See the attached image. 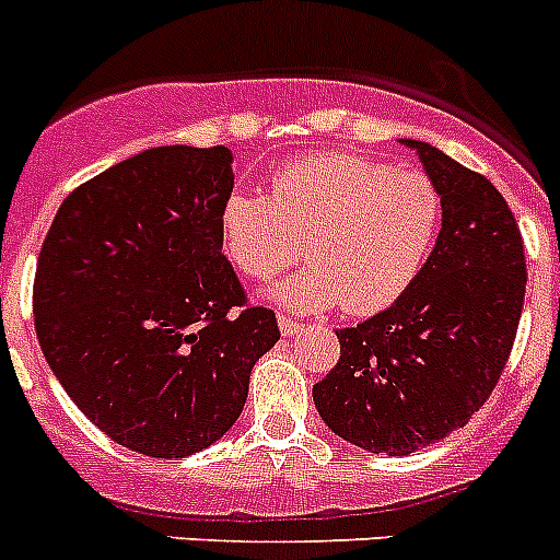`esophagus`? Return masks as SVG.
Returning a JSON list of instances; mask_svg holds the SVG:
<instances>
[{
	"label": "esophagus",
	"mask_w": 560,
	"mask_h": 560,
	"mask_svg": "<svg viewBox=\"0 0 560 560\" xmlns=\"http://www.w3.org/2000/svg\"><path fill=\"white\" fill-rule=\"evenodd\" d=\"M277 325H280V332H283V336H294V332H300V322L296 319H291V316H280V319H277Z\"/></svg>",
	"instance_id": "obj_1"
}]
</instances>
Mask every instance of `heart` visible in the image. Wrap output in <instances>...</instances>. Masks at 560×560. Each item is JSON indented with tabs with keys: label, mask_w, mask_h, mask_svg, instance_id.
Wrapping results in <instances>:
<instances>
[{
	"label": "heart",
	"mask_w": 560,
	"mask_h": 560,
	"mask_svg": "<svg viewBox=\"0 0 560 560\" xmlns=\"http://www.w3.org/2000/svg\"><path fill=\"white\" fill-rule=\"evenodd\" d=\"M444 222L439 186L419 168H392L352 152H319L285 163L269 197L233 191L222 208V249L241 275L271 280L291 311L341 302L350 316L381 314L402 300L428 266Z\"/></svg>",
	"instance_id": "obj_1"
}]
</instances>
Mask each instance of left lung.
<instances>
[{
	"mask_svg": "<svg viewBox=\"0 0 560 560\" xmlns=\"http://www.w3.org/2000/svg\"><path fill=\"white\" fill-rule=\"evenodd\" d=\"M419 152L444 199L439 244L413 289L358 327L314 402L327 428L369 453L410 455L464 428L486 405L520 330L525 244L483 174L435 147Z\"/></svg>",
	"mask_w": 560,
	"mask_h": 560,
	"instance_id": "obj_1",
	"label": "left lung"
}]
</instances>
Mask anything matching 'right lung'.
<instances>
[{
	"instance_id": "1",
	"label": "right lung",
	"mask_w": 560,
	"mask_h": 560,
	"mask_svg": "<svg viewBox=\"0 0 560 560\" xmlns=\"http://www.w3.org/2000/svg\"><path fill=\"white\" fill-rule=\"evenodd\" d=\"M228 147H158L77 186L33 283L35 332L77 408L121 447L186 458L222 439L280 338L222 255Z\"/></svg>"
}]
</instances>
